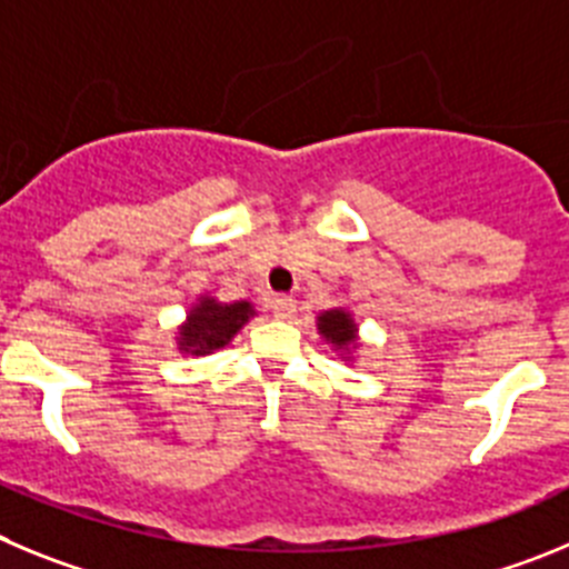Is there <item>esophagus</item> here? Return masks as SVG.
I'll return each instance as SVG.
<instances>
[{"instance_id":"obj_1","label":"esophagus","mask_w":569,"mask_h":569,"mask_svg":"<svg viewBox=\"0 0 569 569\" xmlns=\"http://www.w3.org/2000/svg\"><path fill=\"white\" fill-rule=\"evenodd\" d=\"M272 311H274V317H278V320H291V317H295V311H297V300H295V297H289V295L272 297Z\"/></svg>"}]
</instances>
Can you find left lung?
Listing matches in <instances>:
<instances>
[{
  "label": "left lung",
  "mask_w": 569,
  "mask_h": 569,
  "mask_svg": "<svg viewBox=\"0 0 569 569\" xmlns=\"http://www.w3.org/2000/svg\"><path fill=\"white\" fill-rule=\"evenodd\" d=\"M317 331L322 335V340L331 342L335 351H342V355H351L355 348H360L355 315L346 309L320 311V317H317Z\"/></svg>",
  "instance_id": "1"
}]
</instances>
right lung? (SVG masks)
<instances>
[{
    "label": "right lung",
    "instance_id": "right-lung-1",
    "mask_svg": "<svg viewBox=\"0 0 569 569\" xmlns=\"http://www.w3.org/2000/svg\"><path fill=\"white\" fill-rule=\"evenodd\" d=\"M258 311H254V306L249 300L221 303V300H214L209 295L198 297V303L187 311V320L178 326V351L192 357L212 355L218 348L229 346L232 337Z\"/></svg>",
    "mask_w": 569,
    "mask_h": 569
}]
</instances>
